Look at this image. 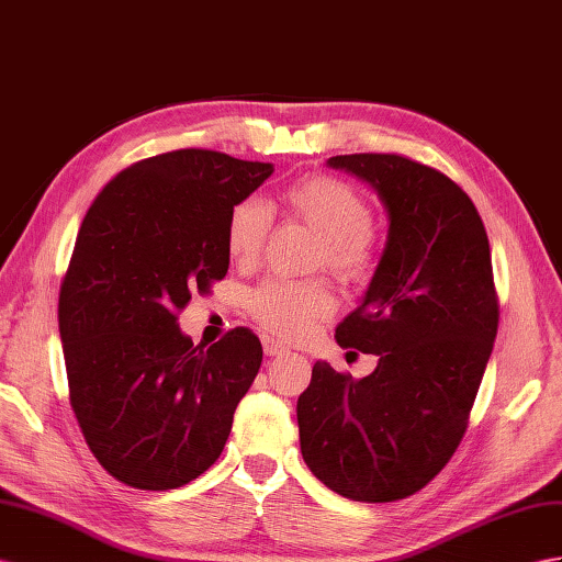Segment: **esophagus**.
I'll return each instance as SVG.
<instances>
[{
    "label": "esophagus",
    "instance_id": "1",
    "mask_svg": "<svg viewBox=\"0 0 562 562\" xmlns=\"http://www.w3.org/2000/svg\"><path fill=\"white\" fill-rule=\"evenodd\" d=\"M263 351H266V356H286L290 353V349L286 347H282L280 341H276V339H263Z\"/></svg>",
    "mask_w": 562,
    "mask_h": 562
}]
</instances>
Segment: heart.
Here are the masks:
<instances>
[{"mask_svg":"<svg viewBox=\"0 0 562 562\" xmlns=\"http://www.w3.org/2000/svg\"><path fill=\"white\" fill-rule=\"evenodd\" d=\"M282 204L294 218L323 235L318 266L344 282H361L375 266L372 209L349 182L311 176L290 184ZM272 227V213L261 199L247 196L225 218V249L235 263L249 266L261 256ZM335 311V294L325 280H268L251 294V313L263 329L286 341H299Z\"/></svg>","mask_w":562,"mask_h":562,"instance_id":"1","label":"heart"}]
</instances>
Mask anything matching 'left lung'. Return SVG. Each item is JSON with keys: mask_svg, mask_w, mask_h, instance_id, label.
I'll list each match as a JSON object with an SVG mask.
<instances>
[{"mask_svg": "<svg viewBox=\"0 0 562 562\" xmlns=\"http://www.w3.org/2000/svg\"><path fill=\"white\" fill-rule=\"evenodd\" d=\"M378 192L390 235L344 349L378 356L368 378L318 361L299 396L301 456L325 486L363 503L406 498L465 435L498 329L486 229L443 172L401 154L333 156Z\"/></svg>", "mask_w": 562, "mask_h": 562, "instance_id": "obj_1", "label": "left lung"}]
</instances>
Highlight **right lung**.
<instances>
[{
  "instance_id": "obj_1",
  "label": "right lung",
  "mask_w": 562,
  "mask_h": 562,
  "mask_svg": "<svg viewBox=\"0 0 562 562\" xmlns=\"http://www.w3.org/2000/svg\"><path fill=\"white\" fill-rule=\"evenodd\" d=\"M270 176L211 149L158 154L121 170L78 229L59 294L70 406L127 486L178 488L223 453L261 341L235 327L194 347L178 313L225 278L227 213Z\"/></svg>"
}]
</instances>
